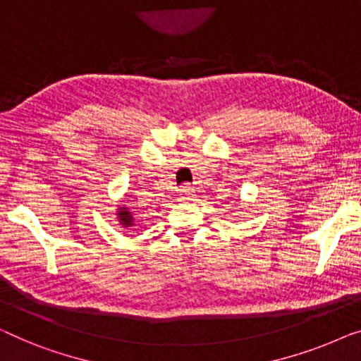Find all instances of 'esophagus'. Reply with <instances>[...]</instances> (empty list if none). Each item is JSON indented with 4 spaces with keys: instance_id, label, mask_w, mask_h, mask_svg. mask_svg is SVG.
<instances>
[{
    "instance_id": "34e87169",
    "label": "esophagus",
    "mask_w": 361,
    "mask_h": 361,
    "mask_svg": "<svg viewBox=\"0 0 361 361\" xmlns=\"http://www.w3.org/2000/svg\"><path fill=\"white\" fill-rule=\"evenodd\" d=\"M179 195H180V200H187V198H190L193 195V189L189 184H184L179 189Z\"/></svg>"
}]
</instances>
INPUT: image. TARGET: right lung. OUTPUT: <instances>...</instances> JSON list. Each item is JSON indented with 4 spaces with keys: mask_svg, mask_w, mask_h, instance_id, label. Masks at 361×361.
Listing matches in <instances>:
<instances>
[{
    "mask_svg": "<svg viewBox=\"0 0 361 361\" xmlns=\"http://www.w3.org/2000/svg\"><path fill=\"white\" fill-rule=\"evenodd\" d=\"M118 215V219H120V223L122 224H125V226H128V224H132V213L130 212H127V208H120V212L117 213Z\"/></svg>",
    "mask_w": 361,
    "mask_h": 361,
    "instance_id": "add662e5",
    "label": "right lung"
}]
</instances>
